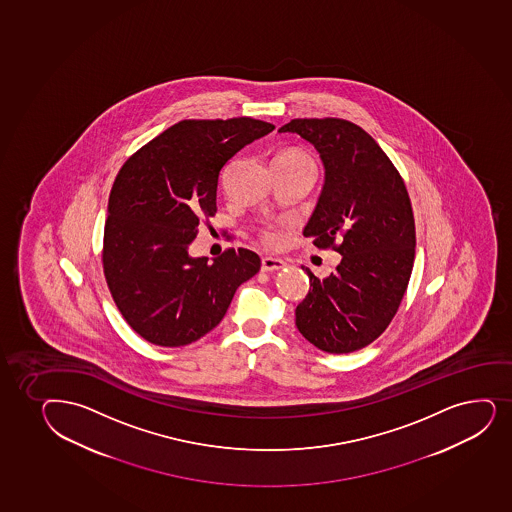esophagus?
Masks as SVG:
<instances>
[{
	"label": "esophagus",
	"instance_id": "1",
	"mask_svg": "<svg viewBox=\"0 0 512 512\" xmlns=\"http://www.w3.org/2000/svg\"><path fill=\"white\" fill-rule=\"evenodd\" d=\"M287 266V263L280 258H271V256H266V258L261 259V270L268 271H280L283 270Z\"/></svg>",
	"mask_w": 512,
	"mask_h": 512
}]
</instances>
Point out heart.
Returning <instances> with one entry per match:
<instances>
[{"instance_id":"b5f03b06","label":"heart","mask_w":512,"mask_h":512,"mask_svg":"<svg viewBox=\"0 0 512 512\" xmlns=\"http://www.w3.org/2000/svg\"><path fill=\"white\" fill-rule=\"evenodd\" d=\"M273 164L288 165V167H302V169H311V171H314V162H312L311 155L304 152V150H300V148H288V150H283L282 153H278L277 157H275ZM263 237H265L266 242H277L278 239L277 234L270 232V230H266Z\"/></svg>"}]
</instances>
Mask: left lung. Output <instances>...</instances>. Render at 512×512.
Wrapping results in <instances>:
<instances>
[{
    "mask_svg": "<svg viewBox=\"0 0 512 512\" xmlns=\"http://www.w3.org/2000/svg\"><path fill=\"white\" fill-rule=\"evenodd\" d=\"M278 133L318 150L324 186L304 235L341 254L324 280L302 266L311 288L295 324L323 352H355L388 328L412 275L415 220L405 183L376 140L345 119H292Z\"/></svg>",
    "mask_w": 512,
    "mask_h": 512,
    "instance_id": "1",
    "label": "left lung"
}]
</instances>
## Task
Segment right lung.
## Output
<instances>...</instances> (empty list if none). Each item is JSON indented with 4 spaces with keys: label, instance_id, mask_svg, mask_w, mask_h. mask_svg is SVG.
I'll return each mask as SVG.
<instances>
[{
    "label": "right lung",
    "instance_id": "obj_1",
    "mask_svg": "<svg viewBox=\"0 0 512 512\" xmlns=\"http://www.w3.org/2000/svg\"><path fill=\"white\" fill-rule=\"evenodd\" d=\"M275 126L259 119H186L126 160L109 196L104 275L126 323L159 347H183L212 331L235 290L254 277L258 254L239 247L213 261L189 246L217 212L220 171Z\"/></svg>",
    "mask_w": 512,
    "mask_h": 512
}]
</instances>
